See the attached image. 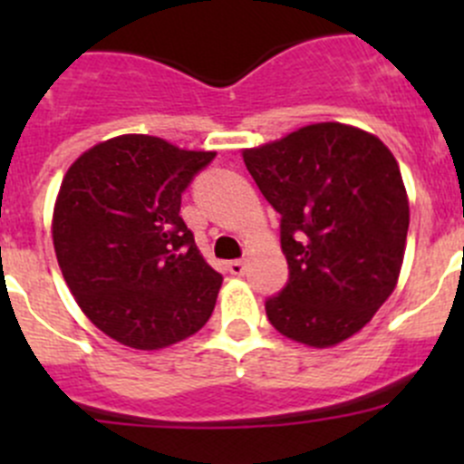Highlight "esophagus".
I'll return each instance as SVG.
<instances>
[{
	"instance_id": "1",
	"label": "esophagus",
	"mask_w": 464,
	"mask_h": 464,
	"mask_svg": "<svg viewBox=\"0 0 464 464\" xmlns=\"http://www.w3.org/2000/svg\"><path fill=\"white\" fill-rule=\"evenodd\" d=\"M228 271H231L233 276H242L246 271V262L245 260H231L228 262Z\"/></svg>"
}]
</instances>
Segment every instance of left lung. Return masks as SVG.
Segmentation results:
<instances>
[{"label":"left lung","instance_id":"left-lung-1","mask_svg":"<svg viewBox=\"0 0 464 464\" xmlns=\"http://www.w3.org/2000/svg\"><path fill=\"white\" fill-rule=\"evenodd\" d=\"M242 157L280 213L289 266L266 319L298 343H341L391 296L404 260L409 199L395 157L341 123L307 125Z\"/></svg>","mask_w":464,"mask_h":464}]
</instances>
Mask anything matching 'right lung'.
Listing matches in <instances>:
<instances>
[{"label": "right lung", "instance_id": "1", "mask_svg": "<svg viewBox=\"0 0 464 464\" xmlns=\"http://www.w3.org/2000/svg\"><path fill=\"white\" fill-rule=\"evenodd\" d=\"M215 152L123 134L87 150L64 175L53 246L89 321L119 343L159 350L202 330L222 274L181 219V195Z\"/></svg>", "mask_w": 464, "mask_h": 464}]
</instances>
